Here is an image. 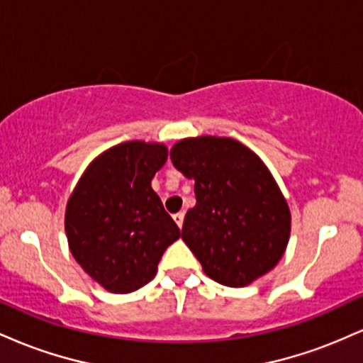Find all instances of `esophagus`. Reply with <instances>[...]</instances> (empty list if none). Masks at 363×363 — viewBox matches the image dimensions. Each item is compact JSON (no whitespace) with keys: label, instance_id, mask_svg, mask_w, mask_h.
I'll list each match as a JSON object with an SVG mask.
<instances>
[{"label":"esophagus","instance_id":"obj_1","mask_svg":"<svg viewBox=\"0 0 363 363\" xmlns=\"http://www.w3.org/2000/svg\"><path fill=\"white\" fill-rule=\"evenodd\" d=\"M174 222L177 223L179 228H181L182 223H184V213H182V211H179V213L174 215Z\"/></svg>","mask_w":363,"mask_h":363}]
</instances>
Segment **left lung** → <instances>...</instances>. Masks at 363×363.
Returning a JSON list of instances; mask_svg holds the SVG:
<instances>
[{
  "mask_svg": "<svg viewBox=\"0 0 363 363\" xmlns=\"http://www.w3.org/2000/svg\"><path fill=\"white\" fill-rule=\"evenodd\" d=\"M170 158L194 179L196 206L181 237L203 272L234 289L272 272L289 245L291 215L264 162L240 141L210 135L177 141Z\"/></svg>",
  "mask_w": 363,
  "mask_h": 363,
  "instance_id": "8db88e82",
  "label": "left lung"
}]
</instances>
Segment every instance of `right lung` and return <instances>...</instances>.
<instances>
[{"instance_id": "right-lung-1", "label": "right lung", "mask_w": 363, "mask_h": 363, "mask_svg": "<svg viewBox=\"0 0 363 363\" xmlns=\"http://www.w3.org/2000/svg\"><path fill=\"white\" fill-rule=\"evenodd\" d=\"M167 155L164 143L141 140L111 147L90 162L66 203L69 251L111 294H131L152 281L162 254L181 237L152 189Z\"/></svg>"}]
</instances>
